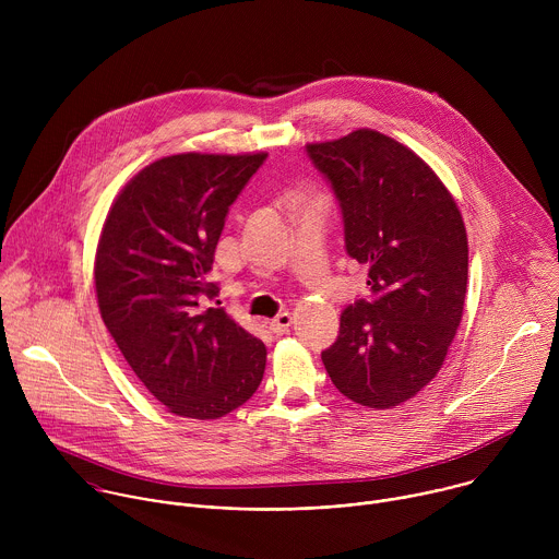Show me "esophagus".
<instances>
[{"label":"esophagus","mask_w":559,"mask_h":559,"mask_svg":"<svg viewBox=\"0 0 559 559\" xmlns=\"http://www.w3.org/2000/svg\"><path fill=\"white\" fill-rule=\"evenodd\" d=\"M289 328H292V316H289L287 311L278 313V316L274 318V321H270V330H272V334H276V336L287 334Z\"/></svg>","instance_id":"34e87169"}]
</instances>
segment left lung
Instances as JSON below:
<instances>
[{
	"instance_id": "left-lung-1",
	"label": "left lung",
	"mask_w": 559,
	"mask_h": 559,
	"mask_svg": "<svg viewBox=\"0 0 559 559\" xmlns=\"http://www.w3.org/2000/svg\"><path fill=\"white\" fill-rule=\"evenodd\" d=\"M345 218L352 259L369 265L373 300L341 316L323 352L336 389L369 409H393L423 391L444 365L462 321L468 243L453 194L405 143L358 128L307 143Z\"/></svg>"
}]
</instances>
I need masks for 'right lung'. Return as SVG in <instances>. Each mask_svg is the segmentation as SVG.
<instances>
[{
  "label": "right lung",
  "mask_w": 559,
  "mask_h": 559,
  "mask_svg": "<svg viewBox=\"0 0 559 559\" xmlns=\"http://www.w3.org/2000/svg\"><path fill=\"white\" fill-rule=\"evenodd\" d=\"M267 152H181L112 201L95 254L97 305L126 362L166 409L216 420L259 389L267 349L221 307L199 309L234 203Z\"/></svg>",
  "instance_id": "obj_1"
}]
</instances>
